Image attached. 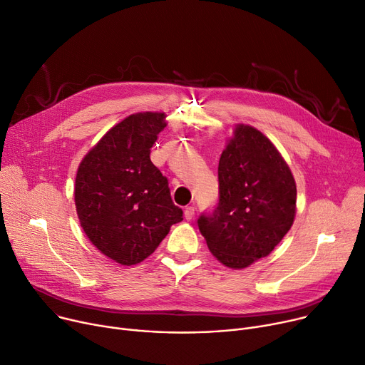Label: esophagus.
Returning <instances> with one entry per match:
<instances>
[{
  "instance_id": "34e87169",
  "label": "esophagus",
  "mask_w": 365,
  "mask_h": 365,
  "mask_svg": "<svg viewBox=\"0 0 365 365\" xmlns=\"http://www.w3.org/2000/svg\"><path fill=\"white\" fill-rule=\"evenodd\" d=\"M193 215H195V208L193 207H186L185 208V218L187 221H190L193 218Z\"/></svg>"
}]
</instances>
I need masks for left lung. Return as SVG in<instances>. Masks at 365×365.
Masks as SVG:
<instances>
[{"label":"left lung","mask_w":365,"mask_h":365,"mask_svg":"<svg viewBox=\"0 0 365 365\" xmlns=\"http://www.w3.org/2000/svg\"><path fill=\"white\" fill-rule=\"evenodd\" d=\"M215 210L197 218L210 252L228 268L243 269L268 256L295 217L297 186L275 145L239 123L218 163Z\"/></svg>","instance_id":"obj_1"}]
</instances>
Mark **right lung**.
<instances>
[{"mask_svg":"<svg viewBox=\"0 0 365 365\" xmlns=\"http://www.w3.org/2000/svg\"><path fill=\"white\" fill-rule=\"evenodd\" d=\"M165 125L161 112L129 115L106 132L77 170L74 200L86 236L126 267L147 259L183 220L169 180L150 160Z\"/></svg>","mask_w":365,"mask_h":365,"instance_id":"right-lung-1","label":"right lung"}]
</instances>
